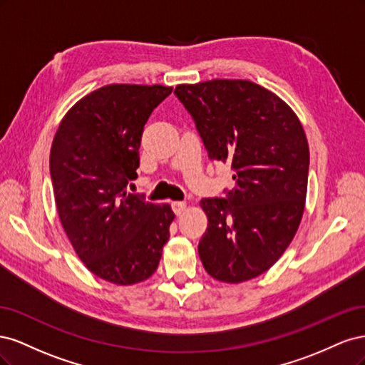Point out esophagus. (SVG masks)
Segmentation results:
<instances>
[{"label": "esophagus", "mask_w": 365, "mask_h": 365, "mask_svg": "<svg viewBox=\"0 0 365 365\" xmlns=\"http://www.w3.org/2000/svg\"><path fill=\"white\" fill-rule=\"evenodd\" d=\"M172 210H173V213L176 215V216H180L184 210H185V202H181V201H173L172 202Z\"/></svg>", "instance_id": "obj_1"}]
</instances>
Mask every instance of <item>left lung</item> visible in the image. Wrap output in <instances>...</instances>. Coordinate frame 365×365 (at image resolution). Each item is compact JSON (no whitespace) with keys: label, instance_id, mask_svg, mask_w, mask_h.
<instances>
[{"label":"left lung","instance_id":"1","mask_svg":"<svg viewBox=\"0 0 365 365\" xmlns=\"http://www.w3.org/2000/svg\"><path fill=\"white\" fill-rule=\"evenodd\" d=\"M208 158L231 164L235 187L204 197L208 225L197 245L205 271L240 283L268 271L289 247L304 212L309 146L280 97L250 81L178 85Z\"/></svg>","mask_w":365,"mask_h":365}]
</instances>
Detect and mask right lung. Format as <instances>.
<instances>
[{
	"mask_svg": "<svg viewBox=\"0 0 365 365\" xmlns=\"http://www.w3.org/2000/svg\"><path fill=\"white\" fill-rule=\"evenodd\" d=\"M170 86L106 85L62 118L50 152L61 224L77 256L97 277L134 284L157 271L175 217L126 190L137 178L146 121Z\"/></svg>",
	"mask_w": 365,
	"mask_h": 365,
	"instance_id": "add662e5",
	"label": "right lung"
}]
</instances>
